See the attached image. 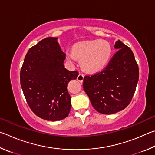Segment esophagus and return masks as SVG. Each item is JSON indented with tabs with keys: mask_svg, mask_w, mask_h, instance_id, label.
I'll use <instances>...</instances> for the list:
<instances>
[{
	"mask_svg": "<svg viewBox=\"0 0 155 155\" xmlns=\"http://www.w3.org/2000/svg\"><path fill=\"white\" fill-rule=\"evenodd\" d=\"M84 75L82 74V73H80V74L78 75V76L77 80L79 81L80 82L82 83L83 81H84Z\"/></svg>",
	"mask_w": 155,
	"mask_h": 155,
	"instance_id": "1",
	"label": "esophagus"
}]
</instances>
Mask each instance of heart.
<instances>
[{
    "label": "heart",
    "mask_w": 155,
    "mask_h": 155,
    "mask_svg": "<svg viewBox=\"0 0 155 155\" xmlns=\"http://www.w3.org/2000/svg\"><path fill=\"white\" fill-rule=\"evenodd\" d=\"M67 59L74 62L80 60L82 69L86 73L99 72L106 67L112 55L110 43L101 39L84 41L73 45L72 50L65 51Z\"/></svg>",
    "instance_id": "b5f03b06"
}]
</instances>
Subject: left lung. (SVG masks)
Segmentation results:
<instances>
[{
    "instance_id": "1",
    "label": "left lung",
    "mask_w": 155,
    "mask_h": 155,
    "mask_svg": "<svg viewBox=\"0 0 155 155\" xmlns=\"http://www.w3.org/2000/svg\"><path fill=\"white\" fill-rule=\"evenodd\" d=\"M114 48L117 52L104 70L84 78V90L93 107L103 114L127 107L139 80V68L131 49L120 40L116 41Z\"/></svg>"
}]
</instances>
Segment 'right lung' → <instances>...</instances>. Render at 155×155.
Here are the masks:
<instances>
[{
  "instance_id": "add662e5",
  "label": "right lung",
  "mask_w": 155,
  "mask_h": 155,
  "mask_svg": "<svg viewBox=\"0 0 155 155\" xmlns=\"http://www.w3.org/2000/svg\"><path fill=\"white\" fill-rule=\"evenodd\" d=\"M57 37H47L29 49L20 71V84L30 108L46 120H61L69 114L71 104L67 91L78 71L64 67L65 53Z\"/></svg>"
}]
</instances>
